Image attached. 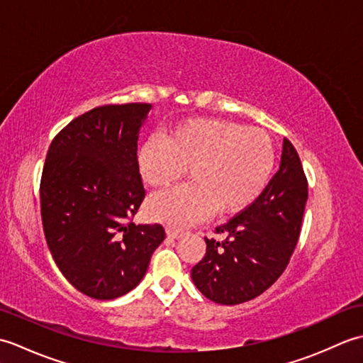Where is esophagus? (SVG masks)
Here are the masks:
<instances>
[{
  "label": "esophagus",
  "instance_id": "esophagus-1",
  "mask_svg": "<svg viewBox=\"0 0 363 363\" xmlns=\"http://www.w3.org/2000/svg\"><path fill=\"white\" fill-rule=\"evenodd\" d=\"M182 235V233H179V230H174V229H167V237L168 238H179Z\"/></svg>",
  "mask_w": 363,
  "mask_h": 363
}]
</instances>
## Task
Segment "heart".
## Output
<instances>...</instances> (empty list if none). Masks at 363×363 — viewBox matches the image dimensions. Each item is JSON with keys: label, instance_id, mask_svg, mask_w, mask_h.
<instances>
[{"label": "heart", "instance_id": "obj_1", "mask_svg": "<svg viewBox=\"0 0 363 363\" xmlns=\"http://www.w3.org/2000/svg\"><path fill=\"white\" fill-rule=\"evenodd\" d=\"M150 187H167L189 168L190 184L154 195L146 211L159 223L186 228L212 211L217 217L245 211L268 186L273 142L264 130L220 118H191L150 137L137 154Z\"/></svg>", "mask_w": 363, "mask_h": 363}]
</instances>
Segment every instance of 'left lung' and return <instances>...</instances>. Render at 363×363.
I'll use <instances>...</instances> for the list:
<instances>
[{
	"label": "left lung",
	"instance_id": "8db88e82",
	"mask_svg": "<svg viewBox=\"0 0 363 363\" xmlns=\"http://www.w3.org/2000/svg\"><path fill=\"white\" fill-rule=\"evenodd\" d=\"M307 181L296 150L284 138L277 173L250 207L206 238V254L191 281L213 303L234 306L262 295L277 281L298 243Z\"/></svg>",
	"mask_w": 363,
	"mask_h": 363
}]
</instances>
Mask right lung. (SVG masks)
I'll use <instances>...</instances> for the list:
<instances>
[{
	"mask_svg": "<svg viewBox=\"0 0 363 363\" xmlns=\"http://www.w3.org/2000/svg\"><path fill=\"white\" fill-rule=\"evenodd\" d=\"M151 104L103 106L50 145L40 184L46 243L65 279L95 299L135 289L164 242L160 225L128 223L145 198L137 140Z\"/></svg>",
	"mask_w": 363,
	"mask_h": 363,
	"instance_id": "1",
	"label": "right lung"
}]
</instances>
